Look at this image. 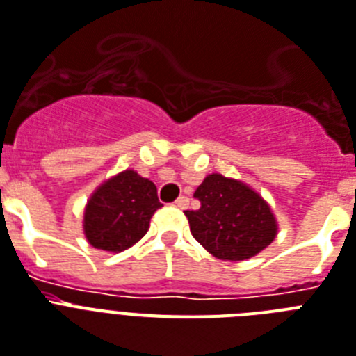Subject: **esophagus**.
<instances>
[{"mask_svg": "<svg viewBox=\"0 0 356 356\" xmlns=\"http://www.w3.org/2000/svg\"><path fill=\"white\" fill-rule=\"evenodd\" d=\"M188 204H190V199L186 197V195H181V197L177 199V201H175V207L177 208H188Z\"/></svg>", "mask_w": 356, "mask_h": 356, "instance_id": "34e87169", "label": "esophagus"}]
</instances>
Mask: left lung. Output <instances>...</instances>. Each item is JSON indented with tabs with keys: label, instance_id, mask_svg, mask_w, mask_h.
<instances>
[{
	"label": "left lung",
	"instance_id": "1",
	"mask_svg": "<svg viewBox=\"0 0 356 356\" xmlns=\"http://www.w3.org/2000/svg\"><path fill=\"white\" fill-rule=\"evenodd\" d=\"M193 197L199 210H186L190 232L218 259L243 261L273 243L278 223L268 203L241 181L210 173Z\"/></svg>",
	"mask_w": 356,
	"mask_h": 356
}]
</instances>
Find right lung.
Returning a JSON list of instances; mask_svg holds the SVG:
<instances>
[{
	"mask_svg": "<svg viewBox=\"0 0 356 356\" xmlns=\"http://www.w3.org/2000/svg\"><path fill=\"white\" fill-rule=\"evenodd\" d=\"M159 203L157 186L137 172L126 170L104 181L83 210V234L89 245L122 252L148 232Z\"/></svg>",
	"mask_w": 356,
	"mask_h": 356,
	"instance_id": "add662e5",
	"label": "right lung"
}]
</instances>
